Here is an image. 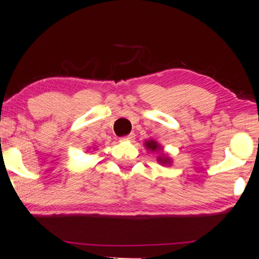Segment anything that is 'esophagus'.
<instances>
[{
    "label": "esophagus",
    "instance_id": "34e87169",
    "mask_svg": "<svg viewBox=\"0 0 259 259\" xmlns=\"http://www.w3.org/2000/svg\"><path fill=\"white\" fill-rule=\"evenodd\" d=\"M134 138H135V134H134V133H131L130 135H127V137L120 138L119 141H120V142H132L133 140H134Z\"/></svg>",
    "mask_w": 259,
    "mask_h": 259
}]
</instances>
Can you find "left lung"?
Instances as JSON below:
<instances>
[{"mask_svg":"<svg viewBox=\"0 0 259 259\" xmlns=\"http://www.w3.org/2000/svg\"><path fill=\"white\" fill-rule=\"evenodd\" d=\"M145 147L148 151H152V152H157L159 156L157 157V162L162 165H171L172 164V159L171 157H168L167 155L164 154L162 146L159 145L158 142H156L155 140H147L145 142Z\"/></svg>","mask_w":259,"mask_h":259,"instance_id":"left-lung-1","label":"left lung"}]
</instances>
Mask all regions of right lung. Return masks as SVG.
Here are the masks:
<instances>
[{"mask_svg": "<svg viewBox=\"0 0 259 259\" xmlns=\"http://www.w3.org/2000/svg\"><path fill=\"white\" fill-rule=\"evenodd\" d=\"M93 149H95V148H93Z\"/></svg>", "mask_w": 259, "mask_h": 259, "instance_id": "add662e5", "label": "right lung"}]
</instances>
